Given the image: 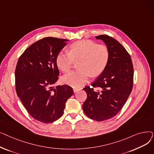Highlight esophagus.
<instances>
[{"mask_svg":"<svg viewBox=\"0 0 154 154\" xmlns=\"http://www.w3.org/2000/svg\"><path fill=\"white\" fill-rule=\"evenodd\" d=\"M82 88H77V87H75V88H73V90H74V92L75 93V92H77V91H80V90H81Z\"/></svg>","mask_w":154,"mask_h":154,"instance_id":"esophagus-1","label":"esophagus"}]
</instances>
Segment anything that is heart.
<instances>
[{
    "mask_svg": "<svg viewBox=\"0 0 154 154\" xmlns=\"http://www.w3.org/2000/svg\"><path fill=\"white\" fill-rule=\"evenodd\" d=\"M110 57L107 47L92 40H80L73 43L69 52H60L56 57V63L63 72H68L75 60H79L80 69L64 75L63 81L74 87L85 84L91 74L97 76L106 69Z\"/></svg>",
    "mask_w": 154,
    "mask_h": 154,
    "instance_id": "heart-1",
    "label": "heart"
}]
</instances>
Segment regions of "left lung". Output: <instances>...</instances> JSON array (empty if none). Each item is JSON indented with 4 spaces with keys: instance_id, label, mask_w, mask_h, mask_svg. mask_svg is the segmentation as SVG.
I'll return each mask as SVG.
<instances>
[{
    "instance_id": "obj_1",
    "label": "left lung",
    "mask_w": 154,
    "mask_h": 154,
    "mask_svg": "<svg viewBox=\"0 0 154 154\" xmlns=\"http://www.w3.org/2000/svg\"><path fill=\"white\" fill-rule=\"evenodd\" d=\"M95 38L106 44L110 57L106 69L92 87L84 88L87 98L82 108L89 118L103 121L114 117L124 107L132 89L134 68L130 55L117 40L107 35Z\"/></svg>"
}]
</instances>
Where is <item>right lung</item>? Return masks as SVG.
Listing matches in <instances>:
<instances>
[{
	"label": "right lung",
	"mask_w": 154,
	"mask_h": 154,
	"mask_svg": "<svg viewBox=\"0 0 154 154\" xmlns=\"http://www.w3.org/2000/svg\"><path fill=\"white\" fill-rule=\"evenodd\" d=\"M68 40L45 37L32 44L16 66L15 89L29 114L40 122L52 123L63 114L67 100L74 94L67 85H54L59 71L56 57Z\"/></svg>",
	"instance_id": "add662e5"
}]
</instances>
